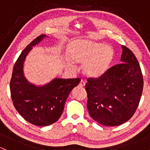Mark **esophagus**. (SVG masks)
<instances>
[{"mask_svg":"<svg viewBox=\"0 0 150 150\" xmlns=\"http://www.w3.org/2000/svg\"><path fill=\"white\" fill-rule=\"evenodd\" d=\"M85 86V82H84L83 80H81L80 84H79V87H81V88H82V87H84Z\"/></svg>","mask_w":150,"mask_h":150,"instance_id":"esophagus-1","label":"esophagus"}]
</instances>
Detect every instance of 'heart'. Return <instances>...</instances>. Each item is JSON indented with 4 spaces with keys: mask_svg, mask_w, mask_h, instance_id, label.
Returning a JSON list of instances; mask_svg holds the SVG:
<instances>
[{
    "mask_svg": "<svg viewBox=\"0 0 150 150\" xmlns=\"http://www.w3.org/2000/svg\"><path fill=\"white\" fill-rule=\"evenodd\" d=\"M67 56L71 63L68 68L75 70L71 63L82 65V71L87 77L99 78L107 72L114 57L111 46L87 39L74 41L67 48Z\"/></svg>",
    "mask_w": 150,
    "mask_h": 150,
    "instance_id": "1",
    "label": "heart"
}]
</instances>
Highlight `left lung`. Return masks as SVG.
<instances>
[{"label": "left lung", "instance_id": "left-lung-1", "mask_svg": "<svg viewBox=\"0 0 150 150\" xmlns=\"http://www.w3.org/2000/svg\"><path fill=\"white\" fill-rule=\"evenodd\" d=\"M121 47V63L110 68L99 78H89L85 85L89 115L106 126L128 121L138 106L143 89L137 59L128 48Z\"/></svg>", "mask_w": 150, "mask_h": 150}]
</instances>
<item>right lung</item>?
Wrapping results in <instances>:
<instances>
[{"instance_id": "add662e5", "label": "right lung", "mask_w": 150, "mask_h": 150, "mask_svg": "<svg viewBox=\"0 0 150 150\" xmlns=\"http://www.w3.org/2000/svg\"><path fill=\"white\" fill-rule=\"evenodd\" d=\"M46 37L45 34L39 36L22 51L15 63L10 82L15 108L27 121L37 126L49 125L59 119L68 95L80 82V78H54L46 85L37 86L26 79L23 72L25 58L33 46Z\"/></svg>"}]
</instances>
